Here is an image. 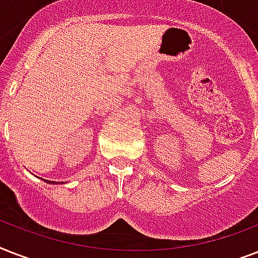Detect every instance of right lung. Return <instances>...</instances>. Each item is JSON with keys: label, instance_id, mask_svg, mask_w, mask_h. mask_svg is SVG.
<instances>
[{"label": "right lung", "instance_id": "obj_1", "mask_svg": "<svg viewBox=\"0 0 258 258\" xmlns=\"http://www.w3.org/2000/svg\"><path fill=\"white\" fill-rule=\"evenodd\" d=\"M45 182H48V183H50V184L56 183V182H53V180H45ZM61 183H62V182H61Z\"/></svg>", "mask_w": 258, "mask_h": 258}]
</instances>
